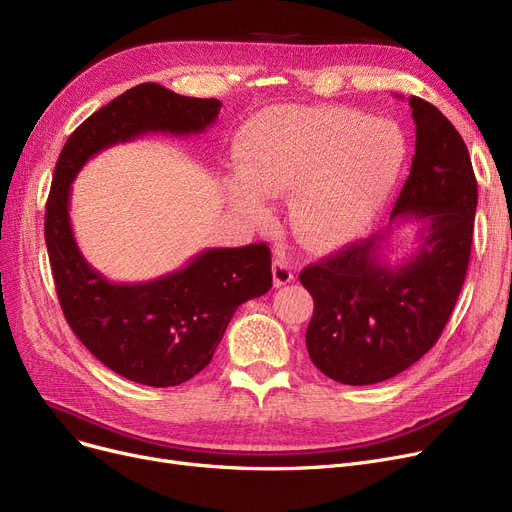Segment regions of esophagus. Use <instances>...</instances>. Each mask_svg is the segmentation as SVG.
<instances>
[{"label":"esophagus","instance_id":"obj_1","mask_svg":"<svg viewBox=\"0 0 512 512\" xmlns=\"http://www.w3.org/2000/svg\"><path fill=\"white\" fill-rule=\"evenodd\" d=\"M272 274H274V286H284L294 280V272L290 263L284 257H276L272 265Z\"/></svg>","mask_w":512,"mask_h":512}]
</instances>
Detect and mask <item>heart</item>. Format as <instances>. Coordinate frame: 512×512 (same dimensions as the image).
I'll return each mask as SVG.
<instances>
[{
    "label": "heart",
    "instance_id": "b5f03b06",
    "mask_svg": "<svg viewBox=\"0 0 512 512\" xmlns=\"http://www.w3.org/2000/svg\"><path fill=\"white\" fill-rule=\"evenodd\" d=\"M232 205L265 218V199H290V228L305 247L357 240L388 203L407 161L402 130L330 105H290L247 124L236 141Z\"/></svg>",
    "mask_w": 512,
    "mask_h": 512
}]
</instances>
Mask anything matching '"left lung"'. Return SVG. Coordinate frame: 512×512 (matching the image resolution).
I'll return each mask as SVG.
<instances>
[{"label": "left lung", "mask_w": 512, "mask_h": 512, "mask_svg": "<svg viewBox=\"0 0 512 512\" xmlns=\"http://www.w3.org/2000/svg\"><path fill=\"white\" fill-rule=\"evenodd\" d=\"M409 105L415 155L390 220L421 222L415 253L390 263L386 230L301 272L315 303L309 357L340 384H378L417 363L438 342L467 274L477 209L467 145L436 105Z\"/></svg>", "instance_id": "left-lung-1"}]
</instances>
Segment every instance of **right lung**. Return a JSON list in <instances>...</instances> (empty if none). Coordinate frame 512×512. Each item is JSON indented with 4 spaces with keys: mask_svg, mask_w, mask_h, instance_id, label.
<instances>
[{
    "mask_svg": "<svg viewBox=\"0 0 512 512\" xmlns=\"http://www.w3.org/2000/svg\"><path fill=\"white\" fill-rule=\"evenodd\" d=\"M218 99L184 97L155 83L128 89L80 124L64 145L45 205V245L64 317L93 357L122 378L168 388L205 369L234 311L272 288L265 242L205 249L161 278L118 284L80 253L70 224V184L99 151L149 132H205Z\"/></svg>",
    "mask_w": 512,
    "mask_h": 512,
    "instance_id": "add662e5",
    "label": "right lung"
}]
</instances>
